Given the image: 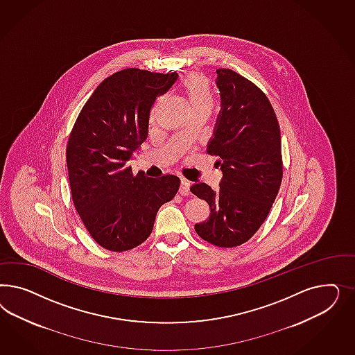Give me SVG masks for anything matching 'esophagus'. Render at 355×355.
<instances>
[{
  "label": "esophagus",
  "mask_w": 355,
  "mask_h": 355,
  "mask_svg": "<svg viewBox=\"0 0 355 355\" xmlns=\"http://www.w3.org/2000/svg\"><path fill=\"white\" fill-rule=\"evenodd\" d=\"M180 193L182 195V196H186V195H189L190 193V182L187 181V180H181V187H180Z\"/></svg>",
  "instance_id": "obj_1"
}]
</instances>
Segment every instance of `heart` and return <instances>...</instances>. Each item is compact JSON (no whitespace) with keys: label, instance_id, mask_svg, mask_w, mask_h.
Instances as JSON below:
<instances>
[{"label":"heart","instance_id":"obj_1","mask_svg":"<svg viewBox=\"0 0 355 355\" xmlns=\"http://www.w3.org/2000/svg\"><path fill=\"white\" fill-rule=\"evenodd\" d=\"M183 89L190 104L191 110H208L211 112L214 107V94L208 80L200 76H189L184 83ZM153 117V109L150 112V119Z\"/></svg>","mask_w":355,"mask_h":355}]
</instances>
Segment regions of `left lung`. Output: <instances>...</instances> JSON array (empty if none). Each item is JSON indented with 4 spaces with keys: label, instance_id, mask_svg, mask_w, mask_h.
<instances>
[{
    "label": "left lung",
    "instance_id": "8db88e82",
    "mask_svg": "<svg viewBox=\"0 0 355 355\" xmlns=\"http://www.w3.org/2000/svg\"><path fill=\"white\" fill-rule=\"evenodd\" d=\"M221 96L214 138L207 152L218 157L223 180L217 190L193 183L211 215L195 225L198 236L218 248L248 242L267 218L282 180L279 121L266 94L230 69L216 70Z\"/></svg>",
    "mask_w": 355,
    "mask_h": 355
}]
</instances>
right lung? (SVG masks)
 Segmentation results:
<instances>
[{
	"label": "right lung",
	"mask_w": 355,
	"mask_h": 355,
	"mask_svg": "<svg viewBox=\"0 0 355 355\" xmlns=\"http://www.w3.org/2000/svg\"><path fill=\"white\" fill-rule=\"evenodd\" d=\"M177 73L123 69L104 79L82 107L66 160L76 212L101 248L122 252L152 233L157 211L180 189L173 174L132 175L128 162L147 139L150 107Z\"/></svg>",
	"instance_id": "1"
}]
</instances>
